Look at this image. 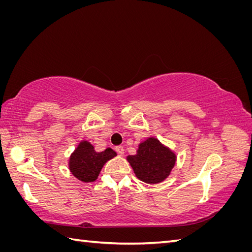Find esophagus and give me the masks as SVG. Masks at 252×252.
<instances>
[{"label": "esophagus", "mask_w": 252, "mask_h": 252, "mask_svg": "<svg viewBox=\"0 0 252 252\" xmlns=\"http://www.w3.org/2000/svg\"><path fill=\"white\" fill-rule=\"evenodd\" d=\"M116 151L119 154V156H123L124 155V148L122 146H118L116 147Z\"/></svg>", "instance_id": "1"}]
</instances>
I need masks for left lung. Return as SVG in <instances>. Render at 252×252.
<instances>
[{"mask_svg": "<svg viewBox=\"0 0 252 252\" xmlns=\"http://www.w3.org/2000/svg\"><path fill=\"white\" fill-rule=\"evenodd\" d=\"M135 177L147 184H158L169 177L177 162V155L157 138L141 142L136 154L128 156Z\"/></svg>", "mask_w": 252, "mask_h": 252, "instance_id": "1", "label": "left lung"}]
</instances>
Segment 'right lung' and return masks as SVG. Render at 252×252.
Returning a JSON list of instances; mask_svg holds the SVG:
<instances>
[{
    "instance_id": "right-lung-1",
    "label": "right lung",
    "mask_w": 252,
    "mask_h": 252,
    "mask_svg": "<svg viewBox=\"0 0 252 252\" xmlns=\"http://www.w3.org/2000/svg\"><path fill=\"white\" fill-rule=\"evenodd\" d=\"M114 157L117 152L111 148L97 152L90 142L82 140L69 157L68 168L79 181L91 183L97 179L103 166Z\"/></svg>"
}]
</instances>
